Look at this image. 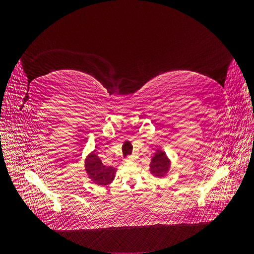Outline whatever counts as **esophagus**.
Returning <instances> with one entry per match:
<instances>
[{
    "mask_svg": "<svg viewBox=\"0 0 254 254\" xmlns=\"http://www.w3.org/2000/svg\"><path fill=\"white\" fill-rule=\"evenodd\" d=\"M133 160H135V158H134V156H130V157H128V158H126V161H133Z\"/></svg>",
    "mask_w": 254,
    "mask_h": 254,
    "instance_id": "1",
    "label": "esophagus"
}]
</instances>
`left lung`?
Masks as SVG:
<instances>
[{
	"label": "left lung",
	"instance_id": "8db88e82",
	"mask_svg": "<svg viewBox=\"0 0 254 254\" xmlns=\"http://www.w3.org/2000/svg\"><path fill=\"white\" fill-rule=\"evenodd\" d=\"M171 160L167 157L166 152L158 149L156 150L155 155L151 158V162L149 164V171L152 176L157 177V178H162L165 177L167 173L170 172L171 168Z\"/></svg>",
	"mask_w": 254,
	"mask_h": 254
}]
</instances>
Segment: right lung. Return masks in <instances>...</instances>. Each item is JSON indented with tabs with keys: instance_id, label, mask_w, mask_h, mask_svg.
I'll return each instance as SVG.
<instances>
[{
	"instance_id": "add662e5",
	"label": "right lung",
	"mask_w": 254,
	"mask_h": 254,
	"mask_svg": "<svg viewBox=\"0 0 254 254\" xmlns=\"http://www.w3.org/2000/svg\"><path fill=\"white\" fill-rule=\"evenodd\" d=\"M84 171L92 183L101 187L109 186L117 173L114 167L104 165L95 151L90 152L84 160Z\"/></svg>"
}]
</instances>
